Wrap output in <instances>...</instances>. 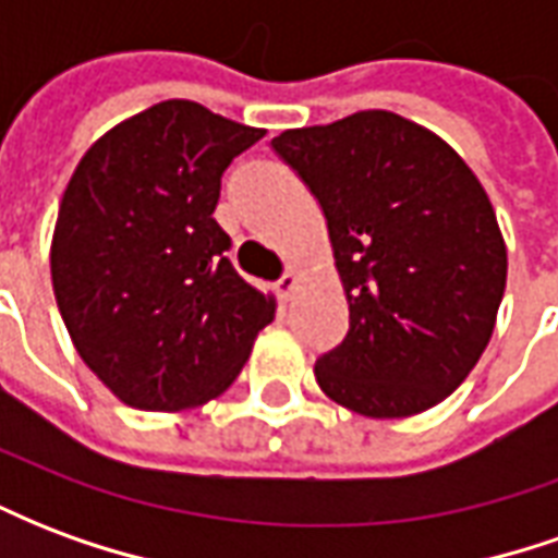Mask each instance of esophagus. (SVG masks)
Segmentation results:
<instances>
[{
  "label": "esophagus",
  "instance_id": "obj_1",
  "mask_svg": "<svg viewBox=\"0 0 558 558\" xmlns=\"http://www.w3.org/2000/svg\"><path fill=\"white\" fill-rule=\"evenodd\" d=\"M299 283H302V275H299L295 268H290V271H287V275L278 280V283H275V292H278L280 299L287 302V299H292V292L299 290Z\"/></svg>",
  "mask_w": 558,
  "mask_h": 558
}]
</instances>
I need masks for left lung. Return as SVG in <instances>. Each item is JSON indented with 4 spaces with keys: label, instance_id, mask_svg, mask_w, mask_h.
<instances>
[{
    "label": "left lung",
    "instance_id": "obj_1",
    "mask_svg": "<svg viewBox=\"0 0 558 558\" xmlns=\"http://www.w3.org/2000/svg\"><path fill=\"white\" fill-rule=\"evenodd\" d=\"M328 223L350 331L314 364L367 418L442 403L490 343L508 247L478 175L439 134L388 110L271 140Z\"/></svg>",
    "mask_w": 558,
    "mask_h": 558
}]
</instances>
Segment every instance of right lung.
<instances>
[{"label": "right lung", "mask_w": 558, "mask_h": 558, "mask_svg": "<svg viewBox=\"0 0 558 558\" xmlns=\"http://www.w3.org/2000/svg\"><path fill=\"white\" fill-rule=\"evenodd\" d=\"M263 134L172 98L95 140L68 182L56 304L80 359L134 410L220 398L275 319V295L239 278L211 218L223 170Z\"/></svg>", "instance_id": "right-lung-1"}]
</instances>
